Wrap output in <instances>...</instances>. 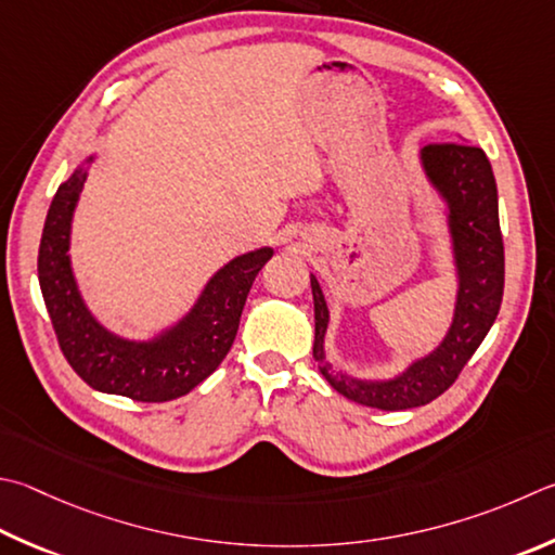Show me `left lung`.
I'll return each instance as SVG.
<instances>
[{"mask_svg": "<svg viewBox=\"0 0 555 555\" xmlns=\"http://www.w3.org/2000/svg\"><path fill=\"white\" fill-rule=\"evenodd\" d=\"M431 184L449 204V228L459 267V298L453 322L441 345L392 380H357L332 374L325 361L327 306L315 276V357L322 376L341 396L366 408L408 410L427 405L451 388L495 322L505 291V245L498 216V186L486 153L466 143H431L422 150Z\"/></svg>", "mask_w": 555, "mask_h": 555, "instance_id": "1", "label": "left lung"}]
</instances>
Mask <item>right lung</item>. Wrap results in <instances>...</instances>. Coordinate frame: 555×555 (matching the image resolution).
Segmentation results:
<instances>
[{
  "mask_svg": "<svg viewBox=\"0 0 555 555\" xmlns=\"http://www.w3.org/2000/svg\"><path fill=\"white\" fill-rule=\"evenodd\" d=\"M85 179L82 165L57 186L38 247V281L57 345L75 374L94 390L138 402L186 396L233 347L249 288L274 249L247 251L225 264L208 281L194 310L165 335L153 341L120 339L89 315L69 269V225Z\"/></svg>",
  "mask_w": 555,
  "mask_h": 555,
  "instance_id": "add662e5",
  "label": "right lung"
}]
</instances>
